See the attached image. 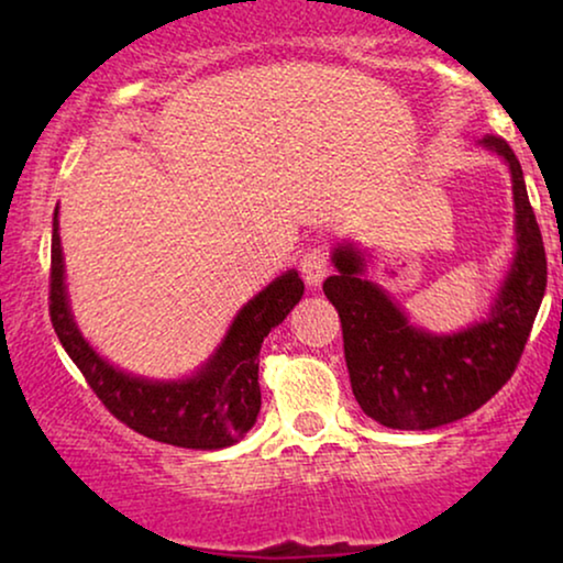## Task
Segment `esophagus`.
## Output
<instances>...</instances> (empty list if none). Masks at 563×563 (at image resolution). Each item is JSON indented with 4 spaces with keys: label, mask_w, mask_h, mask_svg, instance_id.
<instances>
[{
    "label": "esophagus",
    "mask_w": 563,
    "mask_h": 563,
    "mask_svg": "<svg viewBox=\"0 0 563 563\" xmlns=\"http://www.w3.org/2000/svg\"><path fill=\"white\" fill-rule=\"evenodd\" d=\"M299 266H302L305 282L310 284V287H318V284L325 279V274L330 268V253H328L325 245H312V249H307L302 253V261H299Z\"/></svg>",
    "instance_id": "obj_1"
}]
</instances>
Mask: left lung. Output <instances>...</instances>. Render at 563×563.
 I'll return each mask as SVG.
<instances>
[{
    "label": "left lung",
    "mask_w": 563,
    "mask_h": 563,
    "mask_svg": "<svg viewBox=\"0 0 563 563\" xmlns=\"http://www.w3.org/2000/svg\"><path fill=\"white\" fill-rule=\"evenodd\" d=\"M482 145L510 164L518 212V253L487 320L456 335L422 333L376 284L361 279L364 261L351 245L335 249L338 274L322 282L341 318L353 397L387 428L430 430L489 402L518 368L541 307L549 272L520 161L505 137L484 135Z\"/></svg>",
    "instance_id": "8db88e82"
}]
</instances>
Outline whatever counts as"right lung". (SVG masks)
Segmentation results:
<instances>
[{"label": "right lung", "instance_id": "1", "mask_svg": "<svg viewBox=\"0 0 563 563\" xmlns=\"http://www.w3.org/2000/svg\"><path fill=\"white\" fill-rule=\"evenodd\" d=\"M302 291L297 272L282 274L238 312L218 353L197 376L184 382L137 379L99 358L76 328L66 299L58 210L53 212L48 291L53 330L99 402L135 433L158 443L214 451L249 433L261 410V343L302 299Z\"/></svg>", "mask_w": 563, "mask_h": 563}]
</instances>
